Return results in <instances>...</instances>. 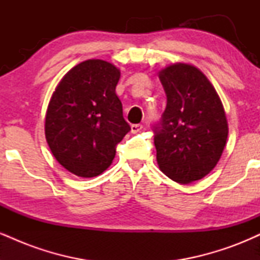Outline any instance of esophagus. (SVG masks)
<instances>
[{
  "label": "esophagus",
  "mask_w": 260,
  "mask_h": 260,
  "mask_svg": "<svg viewBox=\"0 0 260 260\" xmlns=\"http://www.w3.org/2000/svg\"><path fill=\"white\" fill-rule=\"evenodd\" d=\"M142 128H143V126L142 124H132V126H131V131H132V133H138V132H140V131H142Z\"/></svg>",
  "instance_id": "esophagus-1"
}]
</instances>
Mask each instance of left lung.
I'll return each instance as SVG.
<instances>
[{
    "label": "left lung",
    "mask_w": 260,
    "mask_h": 260,
    "mask_svg": "<svg viewBox=\"0 0 260 260\" xmlns=\"http://www.w3.org/2000/svg\"><path fill=\"white\" fill-rule=\"evenodd\" d=\"M168 104L154 128L159 169L172 181L202 180L219 162L229 134L225 110L214 85L189 63L170 64L159 72Z\"/></svg>",
    "instance_id": "left-lung-1"
}]
</instances>
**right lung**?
<instances>
[{"label":"right lung","instance_id":"right-lung-1","mask_svg":"<svg viewBox=\"0 0 260 260\" xmlns=\"http://www.w3.org/2000/svg\"><path fill=\"white\" fill-rule=\"evenodd\" d=\"M121 72L104 59H86L59 80L45 116L55 159L78 177H95L112 164L116 145L131 131L116 94Z\"/></svg>","mask_w":260,"mask_h":260}]
</instances>
